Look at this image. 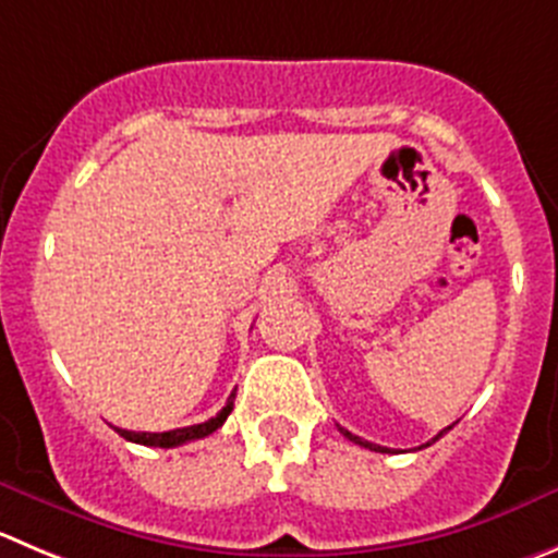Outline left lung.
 Returning a JSON list of instances; mask_svg holds the SVG:
<instances>
[{
	"mask_svg": "<svg viewBox=\"0 0 558 558\" xmlns=\"http://www.w3.org/2000/svg\"><path fill=\"white\" fill-rule=\"evenodd\" d=\"M449 429H452V424H449V427H444V429H441V433L435 435L433 441L422 444V447H429V444H435V441H438V438H441V435H447V433H449ZM339 433H342V435H344V438H348V441L359 444V447H364V449H373V452H391V449H389V447H378V444H373V441H364V438H359V435H353V433H350V429H344V427H339Z\"/></svg>",
	"mask_w": 558,
	"mask_h": 558,
	"instance_id": "1",
	"label": "left lung"
}]
</instances>
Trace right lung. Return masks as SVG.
<instances>
[{"label":"right lung","instance_id":"right-lung-1","mask_svg":"<svg viewBox=\"0 0 558 558\" xmlns=\"http://www.w3.org/2000/svg\"><path fill=\"white\" fill-rule=\"evenodd\" d=\"M232 405H235V391H232V395H230L227 405L221 408V411L216 413L214 418H208V422H203V424H191V427L167 429V433H134V429H120V427H114V429L120 435H123L125 441L142 444V447L172 449V447H180V444L196 441V438H205V435L216 433V429H219L221 424L227 422V416H230V413H232Z\"/></svg>","mask_w":558,"mask_h":558}]
</instances>
